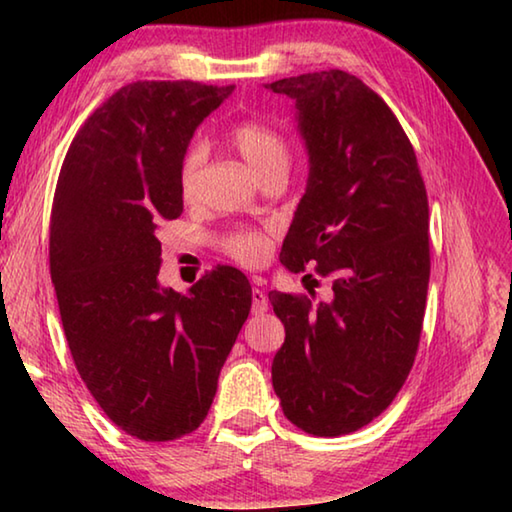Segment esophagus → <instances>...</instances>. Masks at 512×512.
<instances>
[{
  "label": "esophagus",
  "instance_id": "esophagus-1",
  "mask_svg": "<svg viewBox=\"0 0 512 512\" xmlns=\"http://www.w3.org/2000/svg\"><path fill=\"white\" fill-rule=\"evenodd\" d=\"M268 309V296L264 289H253V314H264Z\"/></svg>",
  "mask_w": 512,
  "mask_h": 512
}]
</instances>
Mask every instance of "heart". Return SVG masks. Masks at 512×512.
Here are the masks:
<instances>
[{
    "mask_svg": "<svg viewBox=\"0 0 512 512\" xmlns=\"http://www.w3.org/2000/svg\"><path fill=\"white\" fill-rule=\"evenodd\" d=\"M232 142L246 164L257 176L275 164H289V146L282 140V135L273 131L271 126L262 121H244L232 131ZM205 162V151L201 144H194L185 153L183 164H180V196L185 201H194L201 183V169ZM225 248L232 257L241 259L246 264H255L266 255V239L257 232H235L225 239Z\"/></svg>",
    "mask_w": 512,
    "mask_h": 512,
    "instance_id": "obj_1",
    "label": "heart"
}]
</instances>
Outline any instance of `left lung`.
<instances>
[{"mask_svg": "<svg viewBox=\"0 0 512 512\" xmlns=\"http://www.w3.org/2000/svg\"><path fill=\"white\" fill-rule=\"evenodd\" d=\"M264 88L293 101L307 187L284 264L332 277V300L271 291L287 339L273 359L282 411L314 436H343L388 409L409 377L429 287V203L391 108L343 69Z\"/></svg>", "mask_w": 512, "mask_h": 512, "instance_id": "left-lung-1", "label": "left lung"}]
</instances>
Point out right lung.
Segmentation results:
<instances>
[{"label":"right lung","instance_id":"right-lung-1","mask_svg":"<svg viewBox=\"0 0 512 512\" xmlns=\"http://www.w3.org/2000/svg\"><path fill=\"white\" fill-rule=\"evenodd\" d=\"M232 90L126 85L81 126L58 176L49 262L69 350L103 413L146 443L201 427L253 302L232 266L185 293L158 280V230L183 212L187 146Z\"/></svg>","mask_w":512,"mask_h":512}]
</instances>
